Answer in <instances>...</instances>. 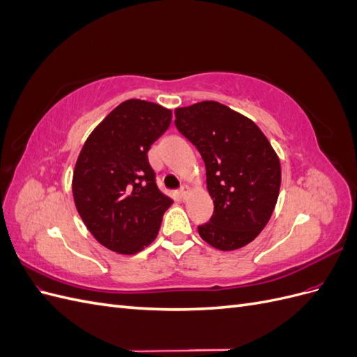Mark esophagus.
<instances>
[{"instance_id":"obj_1","label":"esophagus","mask_w":357,"mask_h":357,"mask_svg":"<svg viewBox=\"0 0 357 357\" xmlns=\"http://www.w3.org/2000/svg\"><path fill=\"white\" fill-rule=\"evenodd\" d=\"M189 192H190L189 186H186V185H183V186L180 188V198H181L183 201H186V198H188V195H189Z\"/></svg>"}]
</instances>
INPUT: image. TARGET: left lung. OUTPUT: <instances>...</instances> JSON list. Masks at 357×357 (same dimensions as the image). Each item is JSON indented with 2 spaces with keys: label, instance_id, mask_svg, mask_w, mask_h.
I'll use <instances>...</instances> for the list:
<instances>
[{
  "label": "left lung",
  "instance_id": "8db88e82",
  "mask_svg": "<svg viewBox=\"0 0 357 357\" xmlns=\"http://www.w3.org/2000/svg\"><path fill=\"white\" fill-rule=\"evenodd\" d=\"M176 128L198 149L214 202L210 220L198 226L204 241L236 250L261 232L277 204L282 168L257 125L220 102L176 109Z\"/></svg>",
  "mask_w": 357,
  "mask_h": 357
}]
</instances>
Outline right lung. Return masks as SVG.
I'll return each mask as SVG.
<instances>
[{"mask_svg":"<svg viewBox=\"0 0 357 357\" xmlns=\"http://www.w3.org/2000/svg\"><path fill=\"white\" fill-rule=\"evenodd\" d=\"M171 116L159 104L128 100L93 129L75 162V207L95 240L113 252H142L172 204L159 190L147 158Z\"/></svg>","mask_w":357,"mask_h":357,"instance_id":"1","label":"right lung"}]
</instances>
